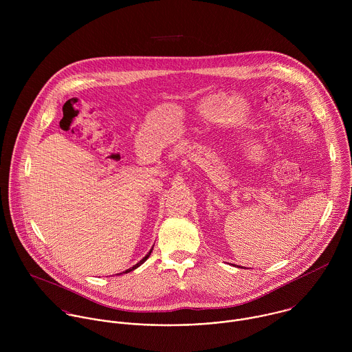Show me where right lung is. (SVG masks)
Wrapping results in <instances>:
<instances>
[{"label": "right lung", "mask_w": 352, "mask_h": 352, "mask_svg": "<svg viewBox=\"0 0 352 352\" xmlns=\"http://www.w3.org/2000/svg\"><path fill=\"white\" fill-rule=\"evenodd\" d=\"M151 251H153V248H151V252H149V253H148V254H146V256H145V257H144V258H142V260H141V261H140V263H137V264H135V265H134V267H131V268H129V270H126V272H130V271H133V270H135V268H137V267H140V265H141V264H142V263H145V261H146V258H148V257H149V256H151Z\"/></svg>", "instance_id": "right-lung-1"}]
</instances>
